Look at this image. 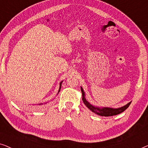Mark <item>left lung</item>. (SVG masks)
Returning <instances> with one entry per match:
<instances>
[{"instance_id":"8db88e82","label":"left lung","mask_w":148,"mask_h":148,"mask_svg":"<svg viewBox=\"0 0 148 148\" xmlns=\"http://www.w3.org/2000/svg\"><path fill=\"white\" fill-rule=\"evenodd\" d=\"M81 91H82V100L85 104V105H86V106L88 107L90 110H92L93 112L96 113V114L102 116H114V115L121 114V112H124V111L128 108L129 105H130L131 103V102H129L128 104L125 105L124 106H122L121 107V108H108V107L100 108V107L93 106L92 104H91L90 103L86 100V97H85V92L82 87H81Z\"/></svg>"}]
</instances>
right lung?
Returning a JSON list of instances; mask_svg holds the SVG:
<instances>
[{
  "label": "right lung",
  "mask_w": 148,
  "mask_h": 148,
  "mask_svg": "<svg viewBox=\"0 0 148 148\" xmlns=\"http://www.w3.org/2000/svg\"><path fill=\"white\" fill-rule=\"evenodd\" d=\"M62 82H60V87H59V90H58V93H59V92H60V88H61V85H62ZM42 104H42V103H41V104H38V105H39V106H40V105H42Z\"/></svg>",
  "instance_id": "add662e5"
}]
</instances>
